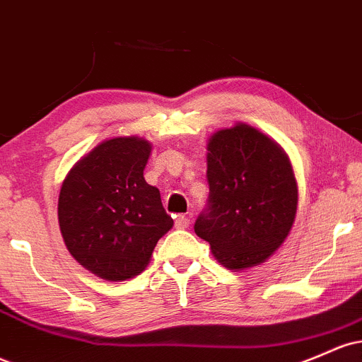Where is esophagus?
<instances>
[{"label": "esophagus", "instance_id": "34e87169", "mask_svg": "<svg viewBox=\"0 0 362 362\" xmlns=\"http://www.w3.org/2000/svg\"><path fill=\"white\" fill-rule=\"evenodd\" d=\"M190 225V218L187 214H178L177 218H175V226L177 228H189Z\"/></svg>", "mask_w": 362, "mask_h": 362}]
</instances>
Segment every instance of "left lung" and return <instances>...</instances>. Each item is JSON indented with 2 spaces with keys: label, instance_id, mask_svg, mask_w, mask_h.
<instances>
[{
  "label": "left lung",
  "instance_id": "obj_1",
  "mask_svg": "<svg viewBox=\"0 0 362 362\" xmlns=\"http://www.w3.org/2000/svg\"><path fill=\"white\" fill-rule=\"evenodd\" d=\"M209 196L194 223L221 264L244 269L284 244L297 211V184L284 149L259 130L237 123L208 144Z\"/></svg>",
  "mask_w": 362,
  "mask_h": 362
}]
</instances>
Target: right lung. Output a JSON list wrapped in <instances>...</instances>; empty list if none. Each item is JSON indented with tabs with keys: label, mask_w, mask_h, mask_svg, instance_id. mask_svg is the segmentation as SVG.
Wrapping results in <instances>:
<instances>
[{
	"label": "right lung",
	"mask_w": 362,
	"mask_h": 362,
	"mask_svg": "<svg viewBox=\"0 0 362 362\" xmlns=\"http://www.w3.org/2000/svg\"><path fill=\"white\" fill-rule=\"evenodd\" d=\"M151 144L139 137L101 142L66 175L58 221L71 256L105 280L139 275L173 226L160 190L144 180Z\"/></svg>",
	"instance_id": "obj_1"
}]
</instances>
